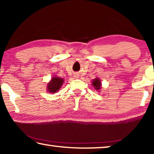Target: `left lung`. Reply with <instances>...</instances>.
I'll list each match as a JSON object with an SVG mask.
<instances>
[{
	"label": "left lung",
	"mask_w": 154,
	"mask_h": 154,
	"mask_svg": "<svg viewBox=\"0 0 154 154\" xmlns=\"http://www.w3.org/2000/svg\"><path fill=\"white\" fill-rule=\"evenodd\" d=\"M92 86L96 90L100 91L101 90V87H102V83H101V81L98 77H96L94 79L92 80Z\"/></svg>",
	"instance_id": "1"
}]
</instances>
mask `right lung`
<instances>
[{
	"label": "right lung",
	"mask_w": 154,
	"mask_h": 154,
	"mask_svg": "<svg viewBox=\"0 0 154 154\" xmlns=\"http://www.w3.org/2000/svg\"><path fill=\"white\" fill-rule=\"evenodd\" d=\"M64 82L63 78L58 76L52 77L51 80L47 83V91L50 94H54L58 92L62 86Z\"/></svg>",
	"instance_id": "1"
}]
</instances>
